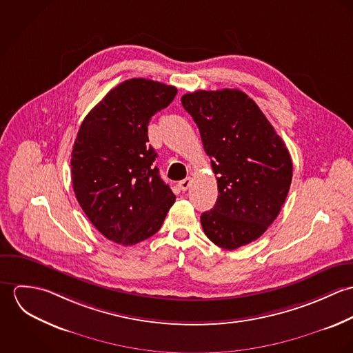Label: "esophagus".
Listing matches in <instances>:
<instances>
[{
  "label": "esophagus",
  "mask_w": 353,
  "mask_h": 353,
  "mask_svg": "<svg viewBox=\"0 0 353 353\" xmlns=\"http://www.w3.org/2000/svg\"><path fill=\"white\" fill-rule=\"evenodd\" d=\"M192 182H193V179H192V178H186V179L181 181L178 186H179V189H181L182 192H186V190L192 186Z\"/></svg>",
  "instance_id": "esophagus-1"
}]
</instances>
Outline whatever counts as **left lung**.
I'll list each match as a JSON object with an SVG mask.
<instances>
[{
  "label": "left lung",
  "mask_w": 353,
  "mask_h": 353,
  "mask_svg": "<svg viewBox=\"0 0 353 353\" xmlns=\"http://www.w3.org/2000/svg\"><path fill=\"white\" fill-rule=\"evenodd\" d=\"M217 175L219 197L201 214L205 235L235 250L258 239L279 216L292 181V160L256 103L239 90L181 98Z\"/></svg>",
  "instance_id": "obj_1"
}]
</instances>
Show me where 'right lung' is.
Instances as JSON below:
<instances>
[{
	"instance_id": "add662e5",
	"label": "right lung",
	"mask_w": 353,
	"mask_h": 353,
	"mask_svg": "<svg viewBox=\"0 0 353 353\" xmlns=\"http://www.w3.org/2000/svg\"><path fill=\"white\" fill-rule=\"evenodd\" d=\"M176 88L130 79L112 88L84 118L72 151L76 199L107 239L133 246L154 235L175 194L153 164L147 145L152 115L165 108Z\"/></svg>"
}]
</instances>
